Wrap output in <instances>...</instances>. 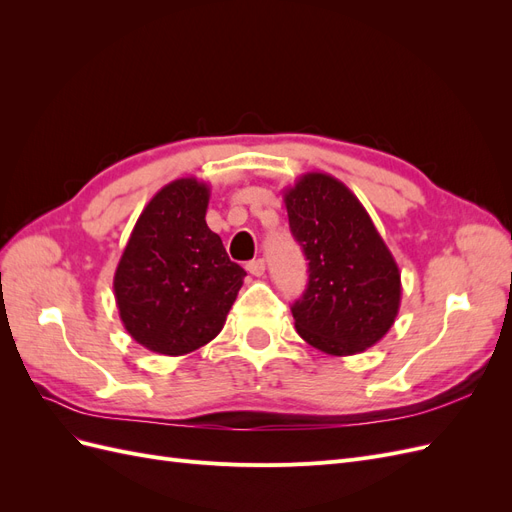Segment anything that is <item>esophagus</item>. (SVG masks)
Here are the masks:
<instances>
[{"mask_svg":"<svg viewBox=\"0 0 512 512\" xmlns=\"http://www.w3.org/2000/svg\"><path fill=\"white\" fill-rule=\"evenodd\" d=\"M245 269H247V273H252V275H256V277L265 275V260H262V258L250 260V262H247V265H245Z\"/></svg>","mask_w":512,"mask_h":512,"instance_id":"1","label":"esophagus"}]
</instances>
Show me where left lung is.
Masks as SVG:
<instances>
[{
  "label": "left lung",
  "mask_w": 512,
  "mask_h": 512,
  "mask_svg": "<svg viewBox=\"0 0 512 512\" xmlns=\"http://www.w3.org/2000/svg\"><path fill=\"white\" fill-rule=\"evenodd\" d=\"M292 237L309 260V282L292 305L297 333L333 356L359 354L389 333L401 273L369 213L327 173H305L284 190Z\"/></svg>",
  "instance_id": "obj_1"
}]
</instances>
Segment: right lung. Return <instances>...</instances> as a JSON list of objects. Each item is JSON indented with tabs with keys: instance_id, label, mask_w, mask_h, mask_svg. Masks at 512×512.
<instances>
[{
	"instance_id": "obj_1",
	"label": "right lung",
	"mask_w": 512,
	"mask_h": 512,
	"mask_svg": "<svg viewBox=\"0 0 512 512\" xmlns=\"http://www.w3.org/2000/svg\"><path fill=\"white\" fill-rule=\"evenodd\" d=\"M209 185L170 181L138 215L113 277L123 327L136 344L181 356L224 329L245 271L207 226Z\"/></svg>"
}]
</instances>
